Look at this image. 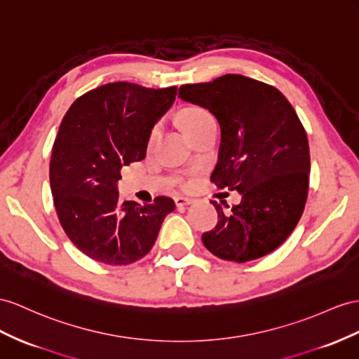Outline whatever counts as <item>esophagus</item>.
I'll use <instances>...</instances> for the list:
<instances>
[{
  "label": "esophagus",
  "mask_w": 359,
  "mask_h": 359,
  "mask_svg": "<svg viewBox=\"0 0 359 359\" xmlns=\"http://www.w3.org/2000/svg\"><path fill=\"white\" fill-rule=\"evenodd\" d=\"M174 201H176V206H187V205L192 203V198H189V197H176V198H174Z\"/></svg>",
  "instance_id": "34e87169"
}]
</instances>
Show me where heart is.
I'll return each mask as SVG.
<instances>
[{"instance_id":"obj_1","label":"heart","mask_w":359,"mask_h":359,"mask_svg":"<svg viewBox=\"0 0 359 359\" xmlns=\"http://www.w3.org/2000/svg\"><path fill=\"white\" fill-rule=\"evenodd\" d=\"M177 119H179L180 127L183 128V132H185L189 137L198 133L201 128L208 126L209 123H214V116L201 106H187V107L180 109ZM154 135H156V128H151L149 133V137H147V147L151 145V142L154 140ZM176 182L180 187L187 185V182L183 179H176Z\"/></svg>"}]
</instances>
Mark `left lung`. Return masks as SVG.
<instances>
[{
  "label": "left lung",
  "mask_w": 359,
  "mask_h": 359,
  "mask_svg": "<svg viewBox=\"0 0 359 359\" xmlns=\"http://www.w3.org/2000/svg\"><path fill=\"white\" fill-rule=\"evenodd\" d=\"M179 97L218 119L222 144L210 182L243 196L229 212L210 200L218 222L201 241L219 259L240 264L271 253L308 198L309 145L296 110L278 88L241 74L183 85Z\"/></svg>",
  "instance_id": "obj_1"
}]
</instances>
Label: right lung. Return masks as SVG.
I'll list each match as a JSON object with an SVG mask.
<instances>
[{"mask_svg":"<svg viewBox=\"0 0 359 359\" xmlns=\"http://www.w3.org/2000/svg\"><path fill=\"white\" fill-rule=\"evenodd\" d=\"M177 88L151 89L115 81L79 97L63 116L50 161V185L60 226L77 249L107 265H128L151 250L176 205L119 201L121 168L142 161L154 123Z\"/></svg>","mask_w":359,"mask_h":359,"instance_id":"add662e5","label":"right lung"}]
</instances>
